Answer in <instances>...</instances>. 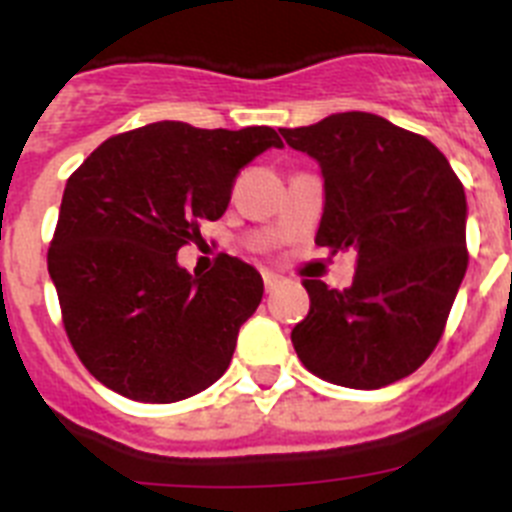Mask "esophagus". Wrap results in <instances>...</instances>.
Returning <instances> with one entry per match:
<instances>
[{
  "label": "esophagus",
  "instance_id": "34e87169",
  "mask_svg": "<svg viewBox=\"0 0 512 512\" xmlns=\"http://www.w3.org/2000/svg\"><path fill=\"white\" fill-rule=\"evenodd\" d=\"M284 284V279L279 277V274H274V271H264V287H266V292H277L279 287H282Z\"/></svg>",
  "mask_w": 512,
  "mask_h": 512
}]
</instances>
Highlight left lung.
I'll return each instance as SVG.
<instances>
[{"instance_id": "1", "label": "left lung", "mask_w": 512, "mask_h": 512, "mask_svg": "<svg viewBox=\"0 0 512 512\" xmlns=\"http://www.w3.org/2000/svg\"><path fill=\"white\" fill-rule=\"evenodd\" d=\"M282 135L320 164L315 243L359 256L351 287L302 282L310 312L292 330L297 356L325 382L387 387L431 356L467 274L464 187L431 140L372 112Z\"/></svg>"}]
</instances>
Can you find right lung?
I'll use <instances>...</instances> for the list:
<instances>
[{
  "label": "right lung",
  "mask_w": 512,
  "mask_h": 512,
  "mask_svg": "<svg viewBox=\"0 0 512 512\" xmlns=\"http://www.w3.org/2000/svg\"><path fill=\"white\" fill-rule=\"evenodd\" d=\"M282 146L266 125L164 120L107 138L69 176L48 274L66 336L104 387L161 405L223 377L264 279L228 253L192 277L176 253L223 217L238 171Z\"/></svg>",
  "instance_id": "right-lung-1"
}]
</instances>
